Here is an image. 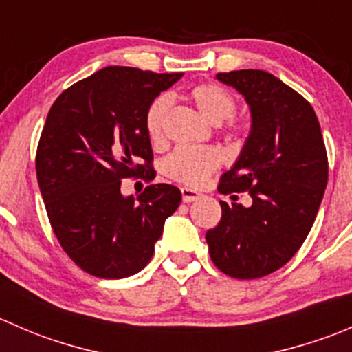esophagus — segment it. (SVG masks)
I'll use <instances>...</instances> for the list:
<instances>
[{"label": "esophagus", "mask_w": 352, "mask_h": 352, "mask_svg": "<svg viewBox=\"0 0 352 352\" xmlns=\"http://www.w3.org/2000/svg\"><path fill=\"white\" fill-rule=\"evenodd\" d=\"M180 192H182V201L184 202H194V201H197V199L202 196L201 192H197V190L190 189V187H182V189H180Z\"/></svg>", "instance_id": "1"}]
</instances>
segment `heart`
I'll use <instances>...</instances> for the list:
<instances>
[{"instance_id":"b5f03b06","label":"heart","mask_w":352,"mask_h":352,"mask_svg":"<svg viewBox=\"0 0 352 352\" xmlns=\"http://www.w3.org/2000/svg\"><path fill=\"white\" fill-rule=\"evenodd\" d=\"M189 97L197 109L211 122L219 124L230 119L236 112V100L226 88L216 83L196 85L189 91ZM172 98L168 95H160L144 113V129L155 146H162L166 138V116H168ZM230 136H239L243 133V126L236 120H228L225 127ZM221 163V155L214 148H190L179 146L162 162V172L168 179L186 186H199L204 182Z\"/></svg>"}]
</instances>
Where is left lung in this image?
Masks as SVG:
<instances>
[{
    "label": "left lung",
    "mask_w": 352,
    "mask_h": 352,
    "mask_svg": "<svg viewBox=\"0 0 352 352\" xmlns=\"http://www.w3.org/2000/svg\"><path fill=\"white\" fill-rule=\"evenodd\" d=\"M216 78L236 88L252 112L250 136L218 190L248 192L252 204L219 201L221 219L206 242L226 276L264 278L287 264L310 233L327 187V151L310 102L274 74L240 69Z\"/></svg>",
    "instance_id": "1"
}]
</instances>
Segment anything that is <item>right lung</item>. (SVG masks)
<instances>
[{
  "instance_id": "right-lung-1",
  "label": "right lung",
  "mask_w": 352,
  "mask_h": 352,
  "mask_svg": "<svg viewBox=\"0 0 352 352\" xmlns=\"http://www.w3.org/2000/svg\"><path fill=\"white\" fill-rule=\"evenodd\" d=\"M180 78L109 66L66 88L49 110L35 155L38 187L63 250L95 278L140 272L179 208L175 186L151 184L134 199L120 194V180L155 179L144 113Z\"/></svg>"
}]
</instances>
